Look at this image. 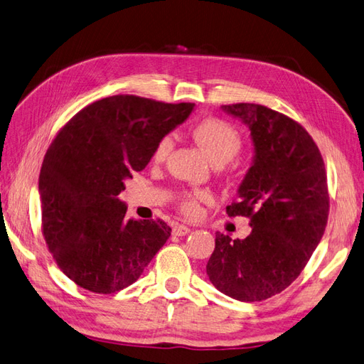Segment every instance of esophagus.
<instances>
[{
  "mask_svg": "<svg viewBox=\"0 0 364 364\" xmlns=\"http://www.w3.org/2000/svg\"><path fill=\"white\" fill-rule=\"evenodd\" d=\"M188 233H190V228H188L187 225L176 224V225L173 227V235H174V236H185V235H188Z\"/></svg>",
  "mask_w": 364,
  "mask_h": 364,
  "instance_id": "34e87169",
  "label": "esophagus"
}]
</instances>
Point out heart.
Returning a JSON list of instances; mask_svg holds the SVG:
<instances>
[{
    "instance_id": "b5f03b06",
    "label": "heart",
    "mask_w": 364,
    "mask_h": 364,
    "mask_svg": "<svg viewBox=\"0 0 364 364\" xmlns=\"http://www.w3.org/2000/svg\"><path fill=\"white\" fill-rule=\"evenodd\" d=\"M191 136L198 141V145L207 153L210 161L216 165H224L239 153L242 146V137L232 123L219 117H207L198 122L191 128ZM174 146V140L171 136H164L159 139L153 153L151 164L162 165L170 157ZM213 200V194L207 190L194 188L182 190L177 193L176 203L177 208L187 218L199 216L202 203H210Z\"/></svg>"
}]
</instances>
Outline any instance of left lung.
I'll list each match as a JSON object with an SVG mask.
<instances>
[{"instance_id":"left-lung-1","label":"left lung","mask_w":364,"mask_h":364,"mask_svg":"<svg viewBox=\"0 0 364 364\" xmlns=\"http://www.w3.org/2000/svg\"><path fill=\"white\" fill-rule=\"evenodd\" d=\"M249 127L255 161L227 207L230 218L250 219L252 233H216L207 274L218 290L239 301L267 299L304 270L329 216L323 156L294 119L256 103L224 105Z\"/></svg>"}]
</instances>
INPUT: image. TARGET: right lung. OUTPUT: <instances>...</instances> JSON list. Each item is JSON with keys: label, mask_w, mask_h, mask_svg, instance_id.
I'll return each instance as SVG.
<instances>
[{"label": "right lung", "mask_w": 364, "mask_h": 364, "mask_svg": "<svg viewBox=\"0 0 364 364\" xmlns=\"http://www.w3.org/2000/svg\"><path fill=\"white\" fill-rule=\"evenodd\" d=\"M194 103L112 95L78 111L52 140L40 171L41 232L60 270L94 294H115L144 273L171 235L162 219H125V182Z\"/></svg>", "instance_id": "1"}]
</instances>
